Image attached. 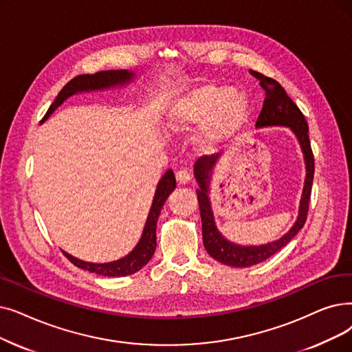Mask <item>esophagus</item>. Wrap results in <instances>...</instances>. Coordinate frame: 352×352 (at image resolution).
Segmentation results:
<instances>
[{
    "instance_id": "1",
    "label": "esophagus",
    "mask_w": 352,
    "mask_h": 352,
    "mask_svg": "<svg viewBox=\"0 0 352 352\" xmlns=\"http://www.w3.org/2000/svg\"><path fill=\"white\" fill-rule=\"evenodd\" d=\"M175 178H177L179 184H188L190 179H191V174H190L188 170H186V168H182V170H178L175 173Z\"/></svg>"
}]
</instances>
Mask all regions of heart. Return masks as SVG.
<instances>
[{
    "label": "heart",
    "mask_w": 352,
    "mask_h": 352,
    "mask_svg": "<svg viewBox=\"0 0 352 352\" xmlns=\"http://www.w3.org/2000/svg\"><path fill=\"white\" fill-rule=\"evenodd\" d=\"M250 115V100L243 90L221 85H201L181 95L168 111V126L175 132L198 129L197 142L210 149L241 129Z\"/></svg>",
    "instance_id": "obj_1"
}]
</instances>
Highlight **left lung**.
I'll list each match as a JSON object with an SVG mask.
<instances>
[{"instance_id":"left-lung-1","label":"left lung","mask_w":352,"mask_h":352,"mask_svg":"<svg viewBox=\"0 0 352 352\" xmlns=\"http://www.w3.org/2000/svg\"><path fill=\"white\" fill-rule=\"evenodd\" d=\"M252 76L258 80L262 89L265 90V100L261 115L257 118L256 128H267V126H286L292 131L300 145L305 168H307V177H305V184L302 191V198L299 204V214L295 224L290 227V230L283 234L279 240L272 243L261 244V246H240L223 237V234L217 230L216 221H214V214L210 201V181L212 175V170L219 162L220 154L204 155L198 158L194 164V177L198 182L197 198L200 204L201 224H203V243L207 253L216 258L217 262L233 266V267H249L257 263L265 262L266 258L278 253L282 248L292 240L300 228L307 221L311 190L315 173L314 154L311 149L309 135H308V124L300 109L295 104V102L287 96L285 89L270 78H266L262 73L250 70Z\"/></svg>"}]
</instances>
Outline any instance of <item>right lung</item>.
Here are the masks:
<instances>
[{
    "instance_id": "right-lung-1",
    "label": "right lung",
    "mask_w": 352,
    "mask_h": 352,
    "mask_svg": "<svg viewBox=\"0 0 352 352\" xmlns=\"http://www.w3.org/2000/svg\"><path fill=\"white\" fill-rule=\"evenodd\" d=\"M133 79H135V73L129 70H104V72H98L95 74H80L78 78L72 79L62 90H60V94L57 95L56 100L52 103L47 113L44 115L41 122L49 119V116L58 108L60 104H62L67 98L76 94H85V91H95V90L116 87V86H124L132 82ZM175 186L177 182H175L174 173L173 170H168L162 175V178L160 179L157 186V191L154 195V200H152V206L146 217L142 236L138 244L135 246V249L125 257L118 258V261L109 262V263H90V262H83L80 258L73 257L72 254L63 252L65 256L74 266L89 270L91 273L100 274V276L120 278V276H128V274L141 270L155 253L157 221H158L164 203L166 201L168 195L175 190Z\"/></svg>"
}]
</instances>
